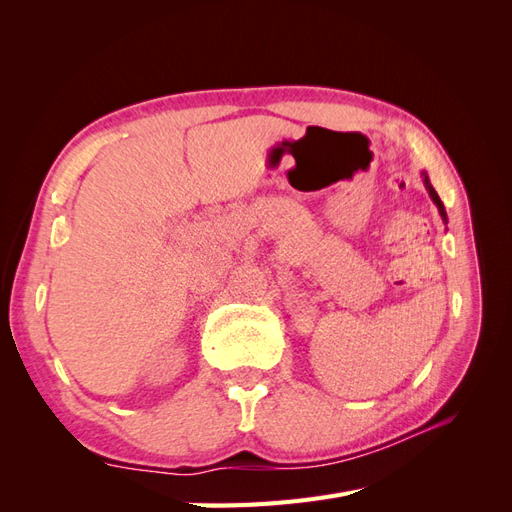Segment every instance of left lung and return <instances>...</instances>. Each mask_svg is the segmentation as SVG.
Masks as SVG:
<instances>
[{"instance_id": "8db88e82", "label": "left lung", "mask_w": 512, "mask_h": 512, "mask_svg": "<svg viewBox=\"0 0 512 512\" xmlns=\"http://www.w3.org/2000/svg\"><path fill=\"white\" fill-rule=\"evenodd\" d=\"M423 181H425V188H427V192H429L431 200H433V203H436V207H438V211H440V215H442V220H444V222H448V218H446V211H444V205H442V200H440L438 192L433 190V185H431V181H429L427 173H423Z\"/></svg>"}]
</instances>
